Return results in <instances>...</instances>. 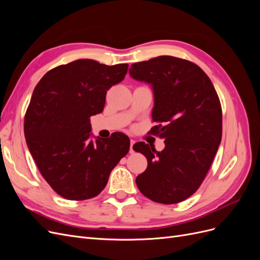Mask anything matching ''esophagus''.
<instances>
[{
  "label": "esophagus",
  "mask_w": 260,
  "mask_h": 260,
  "mask_svg": "<svg viewBox=\"0 0 260 260\" xmlns=\"http://www.w3.org/2000/svg\"><path fill=\"white\" fill-rule=\"evenodd\" d=\"M136 141L135 140H130V153H133L135 151H133V145H135Z\"/></svg>",
  "instance_id": "esophagus-1"
}]
</instances>
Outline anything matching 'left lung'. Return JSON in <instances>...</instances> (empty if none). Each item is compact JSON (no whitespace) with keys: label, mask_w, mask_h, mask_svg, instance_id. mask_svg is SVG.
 Masks as SVG:
<instances>
[{"label":"left lung","mask_w":260,"mask_h":260,"mask_svg":"<svg viewBox=\"0 0 260 260\" xmlns=\"http://www.w3.org/2000/svg\"><path fill=\"white\" fill-rule=\"evenodd\" d=\"M133 79L151 83L155 106L152 128L165 139L157 152L144 142L133 145L147 159L136 182L156 203L177 204L190 198L205 179L222 137V109L208 76L194 62L158 56L132 64Z\"/></svg>","instance_id":"left-lung-1"}]
</instances>
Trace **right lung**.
I'll list each match as a JSON object with an SVG mask.
<instances>
[{"mask_svg": "<svg viewBox=\"0 0 260 260\" xmlns=\"http://www.w3.org/2000/svg\"><path fill=\"white\" fill-rule=\"evenodd\" d=\"M128 67L78 59L49 70L36 85L23 122L26 142L42 177L61 198H95L128 154L130 140L121 132L89 141L90 117L103 112L107 91L124 79Z\"/></svg>", "mask_w": 260, "mask_h": 260, "instance_id": "add662e5", "label": "right lung"}]
</instances>
